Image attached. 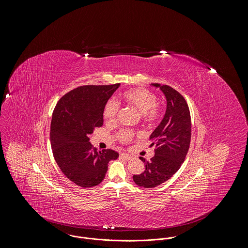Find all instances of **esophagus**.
Instances as JSON below:
<instances>
[{
    "instance_id": "34e87169",
    "label": "esophagus",
    "mask_w": 248,
    "mask_h": 248,
    "mask_svg": "<svg viewBox=\"0 0 248 248\" xmlns=\"http://www.w3.org/2000/svg\"><path fill=\"white\" fill-rule=\"evenodd\" d=\"M120 157L123 158V159H125V160H130V159H131V155H129V154H127V153H121V154H120Z\"/></svg>"
}]
</instances>
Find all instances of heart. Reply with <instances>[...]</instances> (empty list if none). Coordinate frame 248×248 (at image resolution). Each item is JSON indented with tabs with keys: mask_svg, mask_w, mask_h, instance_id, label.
Returning a JSON list of instances; mask_svg holds the SVG:
<instances>
[{
	"mask_svg": "<svg viewBox=\"0 0 248 248\" xmlns=\"http://www.w3.org/2000/svg\"><path fill=\"white\" fill-rule=\"evenodd\" d=\"M121 100L128 106L136 108L145 121H153L160 114V108L157 104V97L150 91L138 88L124 92L121 95ZM119 104L115 100H110L107 103L104 108V117L106 121L112 124L117 119ZM134 137V132L131 130H122L118 133L117 139L121 142H129Z\"/></svg>",
	"mask_w": 248,
	"mask_h": 248,
	"instance_id": "heart-1",
	"label": "heart"
}]
</instances>
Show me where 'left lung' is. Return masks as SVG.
<instances>
[{"label": "left lung", "instance_id": "obj_1", "mask_svg": "<svg viewBox=\"0 0 248 248\" xmlns=\"http://www.w3.org/2000/svg\"><path fill=\"white\" fill-rule=\"evenodd\" d=\"M159 88L167 101L165 115L149 137L150 146L155 145V155L144 163L145 170L133 175L135 183L140 187L153 188L170 179L180 168L189 149L191 140V118L185 99L173 88L159 83H151Z\"/></svg>", "mask_w": 248, "mask_h": 248}]
</instances>
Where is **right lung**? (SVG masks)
Here are the masks:
<instances>
[{
	"label": "right lung",
	"mask_w": 248,
	"mask_h": 248,
	"mask_svg": "<svg viewBox=\"0 0 248 248\" xmlns=\"http://www.w3.org/2000/svg\"><path fill=\"white\" fill-rule=\"evenodd\" d=\"M119 86L78 87L64 95L54 108L50 128L53 155L61 171L80 187L100 184L109 161L119 156L111 149L100 151L89 142L95 129L103 126L105 106Z\"/></svg>",
	"instance_id": "1"
}]
</instances>
